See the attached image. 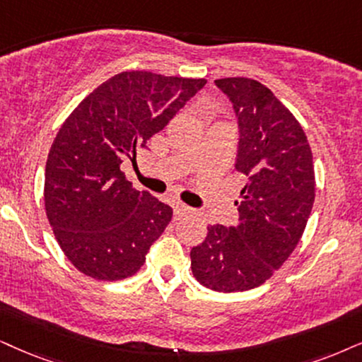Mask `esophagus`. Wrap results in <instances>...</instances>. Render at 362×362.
<instances>
[{"mask_svg":"<svg viewBox=\"0 0 362 362\" xmlns=\"http://www.w3.org/2000/svg\"><path fill=\"white\" fill-rule=\"evenodd\" d=\"M194 212V209L189 207V205H184V204H177L175 209H173V217L175 218H182L185 217V215H189Z\"/></svg>","mask_w":362,"mask_h":362,"instance_id":"1","label":"esophagus"}]
</instances>
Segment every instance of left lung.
I'll use <instances>...</instances> for the list:
<instances>
[{
	"label": "left lung",
	"instance_id": "left-lung-1",
	"mask_svg": "<svg viewBox=\"0 0 362 362\" xmlns=\"http://www.w3.org/2000/svg\"><path fill=\"white\" fill-rule=\"evenodd\" d=\"M239 127L235 168L247 177L234 227H207L190 250L192 274L217 292L260 286L299 244L314 204V163L299 122L267 86L250 78L215 80Z\"/></svg>",
	"mask_w": 362,
	"mask_h": 362
}]
</instances>
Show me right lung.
I'll return each instance as SVG.
<instances>
[{
  "label": "right lung",
  "mask_w": 362,
  "mask_h": 362,
  "mask_svg": "<svg viewBox=\"0 0 362 362\" xmlns=\"http://www.w3.org/2000/svg\"><path fill=\"white\" fill-rule=\"evenodd\" d=\"M207 80L122 71L73 110L49 148L45 209L70 262L98 281L134 276L173 210L134 189L123 158L175 117Z\"/></svg>",
  "instance_id": "right-lung-1"
}]
</instances>
